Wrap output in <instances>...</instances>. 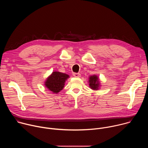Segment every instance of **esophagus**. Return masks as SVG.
<instances>
[{
  "mask_svg": "<svg viewBox=\"0 0 148 148\" xmlns=\"http://www.w3.org/2000/svg\"><path fill=\"white\" fill-rule=\"evenodd\" d=\"M73 75L76 77V78H79L80 77V74L79 73H73Z\"/></svg>",
  "mask_w": 148,
  "mask_h": 148,
  "instance_id": "1",
  "label": "esophagus"
}]
</instances>
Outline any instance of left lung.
Returning <instances> with one entry per match:
<instances>
[{
    "label": "left lung",
    "instance_id": "obj_1",
    "mask_svg": "<svg viewBox=\"0 0 148 148\" xmlns=\"http://www.w3.org/2000/svg\"><path fill=\"white\" fill-rule=\"evenodd\" d=\"M89 86L93 90H98L100 87V83L98 76L96 75H91L89 77Z\"/></svg>",
    "mask_w": 148,
    "mask_h": 148
}]
</instances>
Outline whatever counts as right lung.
<instances>
[{"label":"right lung","mask_w":148,"mask_h":148,"mask_svg":"<svg viewBox=\"0 0 148 148\" xmlns=\"http://www.w3.org/2000/svg\"><path fill=\"white\" fill-rule=\"evenodd\" d=\"M69 78V75L67 74L54 71L48 77L45 82V85L52 92L57 94L64 88L65 82Z\"/></svg>","instance_id":"right-lung-1"}]
</instances>
